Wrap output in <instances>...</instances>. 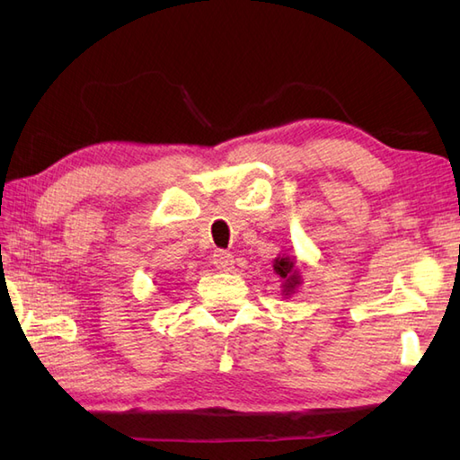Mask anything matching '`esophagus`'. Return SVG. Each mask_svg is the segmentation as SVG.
Here are the masks:
<instances>
[{
    "instance_id": "esophagus-1",
    "label": "esophagus",
    "mask_w": 460,
    "mask_h": 460,
    "mask_svg": "<svg viewBox=\"0 0 460 460\" xmlns=\"http://www.w3.org/2000/svg\"><path fill=\"white\" fill-rule=\"evenodd\" d=\"M211 262L215 265V269H219V270H229L231 267H233V255L231 252H227V251H217L213 255V259H211Z\"/></svg>"
}]
</instances>
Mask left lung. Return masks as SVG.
<instances>
[{"label": "left lung", "instance_id": "8db88e82", "mask_svg": "<svg viewBox=\"0 0 460 460\" xmlns=\"http://www.w3.org/2000/svg\"><path fill=\"white\" fill-rule=\"evenodd\" d=\"M272 269H275V272L282 280V296L288 298L295 295L298 287L302 285L300 270L296 269V259L288 257L287 252H282V255L272 261Z\"/></svg>", "mask_w": 460, "mask_h": 460}]
</instances>
